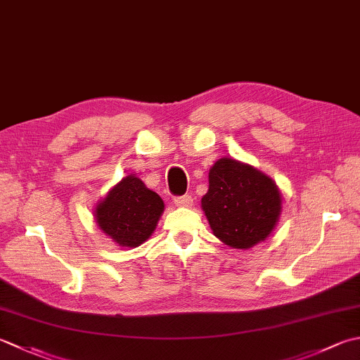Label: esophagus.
Listing matches in <instances>:
<instances>
[{
    "instance_id": "34e87169",
    "label": "esophagus",
    "mask_w": 360,
    "mask_h": 360,
    "mask_svg": "<svg viewBox=\"0 0 360 360\" xmlns=\"http://www.w3.org/2000/svg\"><path fill=\"white\" fill-rule=\"evenodd\" d=\"M173 202L179 207H190L193 204V198L190 195H181V196H174Z\"/></svg>"
}]
</instances>
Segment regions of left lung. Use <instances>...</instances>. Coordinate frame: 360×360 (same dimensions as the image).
Masks as SVG:
<instances>
[{"instance_id":"left-lung-1","label":"left lung","mask_w":360,"mask_h":360,"mask_svg":"<svg viewBox=\"0 0 360 360\" xmlns=\"http://www.w3.org/2000/svg\"><path fill=\"white\" fill-rule=\"evenodd\" d=\"M201 206L221 242L246 250L265 240L281 212L276 184L251 165L223 158L209 172Z\"/></svg>"}]
</instances>
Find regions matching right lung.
<instances>
[{
  "label": "right lung",
  "instance_id": "right-lung-1",
  "mask_svg": "<svg viewBox=\"0 0 360 360\" xmlns=\"http://www.w3.org/2000/svg\"><path fill=\"white\" fill-rule=\"evenodd\" d=\"M164 212L160 196L139 178L128 176L98 204L96 223L122 246H139L153 234Z\"/></svg>",
  "mask_w": 360,
  "mask_h": 360
}]
</instances>
